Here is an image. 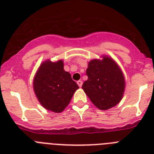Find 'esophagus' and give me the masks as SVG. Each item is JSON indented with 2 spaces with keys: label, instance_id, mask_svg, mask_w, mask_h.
<instances>
[{
  "label": "esophagus",
  "instance_id": "obj_1",
  "mask_svg": "<svg viewBox=\"0 0 154 154\" xmlns=\"http://www.w3.org/2000/svg\"><path fill=\"white\" fill-rule=\"evenodd\" d=\"M77 84H78L79 86L81 87L82 85V80H79V81H77Z\"/></svg>",
  "mask_w": 154,
  "mask_h": 154
}]
</instances>
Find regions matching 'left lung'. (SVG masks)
Masks as SVG:
<instances>
[{
  "label": "left lung",
  "mask_w": 154,
  "mask_h": 154,
  "mask_svg": "<svg viewBox=\"0 0 154 154\" xmlns=\"http://www.w3.org/2000/svg\"><path fill=\"white\" fill-rule=\"evenodd\" d=\"M102 58L88 63V79L82 88L99 109L107 110L121 101L125 90V78L112 58L106 55Z\"/></svg>",
  "instance_id": "left-lung-1"
}]
</instances>
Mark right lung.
<instances>
[{"instance_id":"1","label":"right lung","mask_w":154,"mask_h":154,"mask_svg":"<svg viewBox=\"0 0 154 154\" xmlns=\"http://www.w3.org/2000/svg\"><path fill=\"white\" fill-rule=\"evenodd\" d=\"M33 88L42 106L58 113L67 107L79 87L70 73L64 70L63 61L46 60L35 73Z\"/></svg>"}]
</instances>
